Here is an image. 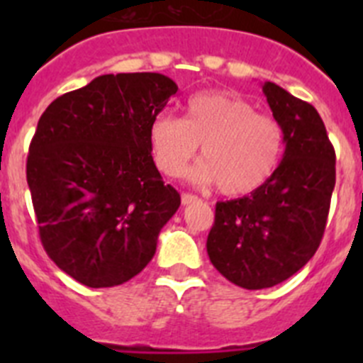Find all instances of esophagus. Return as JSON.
<instances>
[{"label": "esophagus", "instance_id": "34e87169", "mask_svg": "<svg viewBox=\"0 0 363 363\" xmlns=\"http://www.w3.org/2000/svg\"><path fill=\"white\" fill-rule=\"evenodd\" d=\"M196 201H200V198L194 196V194H189V192H184V194H182V203L184 205L196 203Z\"/></svg>", "mask_w": 363, "mask_h": 363}]
</instances>
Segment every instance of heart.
<instances>
[{
	"instance_id": "heart-1",
	"label": "heart",
	"mask_w": 363,
	"mask_h": 363,
	"mask_svg": "<svg viewBox=\"0 0 363 363\" xmlns=\"http://www.w3.org/2000/svg\"><path fill=\"white\" fill-rule=\"evenodd\" d=\"M149 140L154 162L167 176L182 174L201 145L205 160L192 171V178L218 184L227 196H245L264 187L284 154L278 121L225 91L192 94L184 120L171 114L154 118Z\"/></svg>"
}]
</instances>
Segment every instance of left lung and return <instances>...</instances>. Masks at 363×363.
Segmentation results:
<instances>
[{
  "instance_id": "1",
  "label": "left lung",
  "mask_w": 363,
  "mask_h": 363,
  "mask_svg": "<svg viewBox=\"0 0 363 363\" xmlns=\"http://www.w3.org/2000/svg\"><path fill=\"white\" fill-rule=\"evenodd\" d=\"M285 152L264 187L218 201L207 252L214 267L243 289H267L291 278L314 256L325 230L336 182L335 149L318 111L265 82Z\"/></svg>"
}]
</instances>
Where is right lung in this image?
I'll use <instances>...</instances> for the list:
<instances>
[{
    "mask_svg": "<svg viewBox=\"0 0 363 363\" xmlns=\"http://www.w3.org/2000/svg\"><path fill=\"white\" fill-rule=\"evenodd\" d=\"M178 85L158 72L104 74L60 96L38 121L27 184L54 264L99 289L152 259L179 194L152 160L149 130Z\"/></svg>",
    "mask_w": 363,
    "mask_h": 363,
    "instance_id": "obj_1",
    "label": "right lung"
}]
</instances>
